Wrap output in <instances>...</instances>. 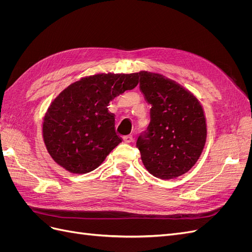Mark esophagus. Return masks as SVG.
<instances>
[{"instance_id":"esophagus-1","label":"esophagus","mask_w":252,"mask_h":252,"mask_svg":"<svg viewBox=\"0 0 252 252\" xmlns=\"http://www.w3.org/2000/svg\"><path fill=\"white\" fill-rule=\"evenodd\" d=\"M123 141L125 142V143H132L133 142V136L132 135H127V136H124L123 138Z\"/></svg>"}]
</instances>
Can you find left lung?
Wrapping results in <instances>:
<instances>
[{
  "label": "left lung",
  "mask_w": 252,
  "mask_h": 252,
  "mask_svg": "<svg viewBox=\"0 0 252 252\" xmlns=\"http://www.w3.org/2000/svg\"><path fill=\"white\" fill-rule=\"evenodd\" d=\"M140 88L151 104L148 131L136 142L142 162L156 178L181 177L196 164L205 148L203 106L191 91L159 73L142 70Z\"/></svg>",
  "instance_id": "8db88e82"
}]
</instances>
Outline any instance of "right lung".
I'll use <instances>...</instances> for the list:
<instances>
[{
  "label": "right lung",
  "instance_id": "1",
  "mask_svg": "<svg viewBox=\"0 0 252 252\" xmlns=\"http://www.w3.org/2000/svg\"><path fill=\"white\" fill-rule=\"evenodd\" d=\"M139 72L96 73L70 84L43 118L42 136L58 165L75 174L94 170L122 142L108 105L139 84Z\"/></svg>",
  "mask_w": 252,
  "mask_h": 252
}]
</instances>
